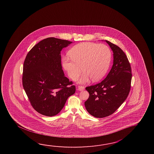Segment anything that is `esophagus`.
<instances>
[{
	"mask_svg": "<svg viewBox=\"0 0 154 154\" xmlns=\"http://www.w3.org/2000/svg\"><path fill=\"white\" fill-rule=\"evenodd\" d=\"M78 89V90H79V91H82V90H84L85 89V88L84 86H79Z\"/></svg>",
	"mask_w": 154,
	"mask_h": 154,
	"instance_id": "34e87169",
	"label": "esophagus"
}]
</instances>
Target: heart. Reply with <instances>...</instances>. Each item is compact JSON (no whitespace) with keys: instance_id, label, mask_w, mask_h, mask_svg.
<instances>
[{"instance_id":"obj_1","label":"heart","mask_w":154,"mask_h":154,"mask_svg":"<svg viewBox=\"0 0 154 154\" xmlns=\"http://www.w3.org/2000/svg\"><path fill=\"white\" fill-rule=\"evenodd\" d=\"M69 54L71 57H63V67L72 80L78 78L82 67L84 72L79 79L82 84L91 79L94 82L101 80L107 72L111 61V51L108 46L95 43L78 44L70 50Z\"/></svg>"}]
</instances>
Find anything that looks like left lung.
I'll return each mask as SVG.
<instances>
[{"label":"left lung","instance_id":"obj_1","mask_svg":"<svg viewBox=\"0 0 154 154\" xmlns=\"http://www.w3.org/2000/svg\"><path fill=\"white\" fill-rule=\"evenodd\" d=\"M113 53V64L106 78L100 83L86 88L89 97L86 110L96 118L113 114L127 98L130 92L131 70L128 58L118 46L105 40Z\"/></svg>","mask_w":154,"mask_h":154}]
</instances>
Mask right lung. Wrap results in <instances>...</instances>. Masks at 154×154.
<instances>
[{
	"instance_id": "add662e5",
	"label": "right lung",
	"mask_w": 154,
	"mask_h": 154,
	"mask_svg": "<svg viewBox=\"0 0 154 154\" xmlns=\"http://www.w3.org/2000/svg\"><path fill=\"white\" fill-rule=\"evenodd\" d=\"M72 42L49 37L36 44L23 63V85L31 105L41 115L56 116L75 92L64 76L60 52Z\"/></svg>"
}]
</instances>
